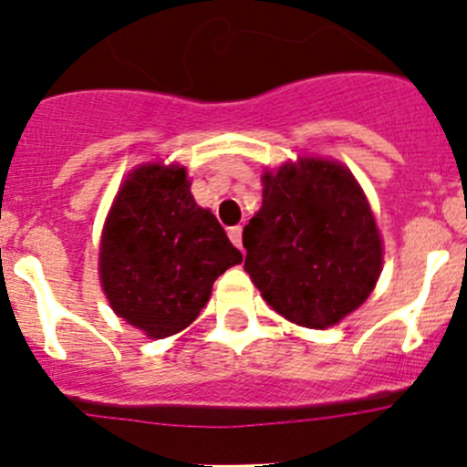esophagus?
<instances>
[{
	"mask_svg": "<svg viewBox=\"0 0 467 467\" xmlns=\"http://www.w3.org/2000/svg\"><path fill=\"white\" fill-rule=\"evenodd\" d=\"M228 237H230V242H233L234 246H237L239 251L244 253V246H242V225H233V228L228 230Z\"/></svg>",
	"mask_w": 467,
	"mask_h": 467,
	"instance_id": "1",
	"label": "esophagus"
}]
</instances>
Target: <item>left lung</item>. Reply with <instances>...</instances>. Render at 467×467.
Segmentation results:
<instances>
[{"label":"left lung","instance_id":"8db88e82","mask_svg":"<svg viewBox=\"0 0 467 467\" xmlns=\"http://www.w3.org/2000/svg\"><path fill=\"white\" fill-rule=\"evenodd\" d=\"M262 207L244 228V268L286 321L323 329L355 312L381 273V239L343 164L286 162L262 176Z\"/></svg>","mask_w":467,"mask_h":467}]
</instances>
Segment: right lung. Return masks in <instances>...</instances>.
<instances>
[{"instance_id": "obj_1", "label": "right lung", "mask_w": 467, "mask_h": 467, "mask_svg": "<svg viewBox=\"0 0 467 467\" xmlns=\"http://www.w3.org/2000/svg\"><path fill=\"white\" fill-rule=\"evenodd\" d=\"M239 262L216 216L196 205L185 167L146 164L112 203L99 275L117 317L164 338L196 321L216 277Z\"/></svg>"}]
</instances>
